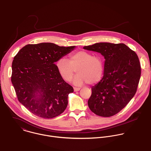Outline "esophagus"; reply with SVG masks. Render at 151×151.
Wrapping results in <instances>:
<instances>
[{"instance_id":"obj_1","label":"esophagus","mask_w":151,"mask_h":151,"mask_svg":"<svg viewBox=\"0 0 151 151\" xmlns=\"http://www.w3.org/2000/svg\"><path fill=\"white\" fill-rule=\"evenodd\" d=\"M80 88H73V90H74V91L75 92H77V91H80Z\"/></svg>"}]
</instances>
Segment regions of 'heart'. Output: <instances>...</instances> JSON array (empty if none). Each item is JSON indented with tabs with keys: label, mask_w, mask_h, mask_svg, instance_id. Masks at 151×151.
<instances>
[{
	"label": "heart",
	"mask_w": 151,
	"mask_h": 151,
	"mask_svg": "<svg viewBox=\"0 0 151 151\" xmlns=\"http://www.w3.org/2000/svg\"><path fill=\"white\" fill-rule=\"evenodd\" d=\"M56 65L59 75L66 82L71 81L76 70L78 75L74 78L73 83L77 86L86 82L90 85L98 83L101 79L104 71L101 59L85 50L70 55L68 61L60 58Z\"/></svg>",
	"instance_id": "1"
}]
</instances>
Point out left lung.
Wrapping results in <instances>:
<instances>
[{"mask_svg": "<svg viewBox=\"0 0 151 151\" xmlns=\"http://www.w3.org/2000/svg\"><path fill=\"white\" fill-rule=\"evenodd\" d=\"M83 49L100 53L105 59L103 78L92 88L88 106L98 116H114L137 92L141 73L139 58L124 43L99 42Z\"/></svg>", "mask_w": 151, "mask_h": 151, "instance_id": "left-lung-1", "label": "left lung"}]
</instances>
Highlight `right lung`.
<instances>
[{
	"label": "right lung",
	"instance_id": "obj_1",
	"mask_svg": "<svg viewBox=\"0 0 151 151\" xmlns=\"http://www.w3.org/2000/svg\"><path fill=\"white\" fill-rule=\"evenodd\" d=\"M75 46L53 43L27 45L14 57L11 81L19 101L40 118H55L64 112L73 88L59 75L55 62Z\"/></svg>",
	"mask_w": 151,
	"mask_h": 151
}]
</instances>
